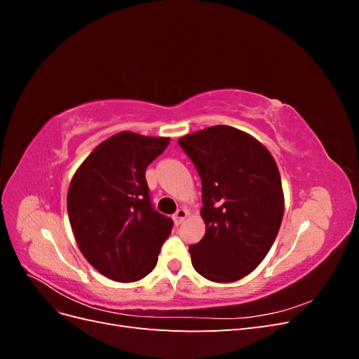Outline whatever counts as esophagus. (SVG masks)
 I'll use <instances>...</instances> for the list:
<instances>
[{
    "label": "esophagus",
    "instance_id": "obj_1",
    "mask_svg": "<svg viewBox=\"0 0 359 359\" xmlns=\"http://www.w3.org/2000/svg\"><path fill=\"white\" fill-rule=\"evenodd\" d=\"M187 215H189V211L186 208H180L175 214H173V222H175L177 224H180V223H182L184 220L187 219Z\"/></svg>",
    "mask_w": 359,
    "mask_h": 359
}]
</instances>
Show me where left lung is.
Returning a JSON list of instances; mask_svg holds the SVG:
<instances>
[{
  "instance_id": "obj_1",
  "label": "left lung",
  "mask_w": 359,
  "mask_h": 359,
  "mask_svg": "<svg viewBox=\"0 0 359 359\" xmlns=\"http://www.w3.org/2000/svg\"><path fill=\"white\" fill-rule=\"evenodd\" d=\"M202 180V240L189 247L193 268L232 283L257 268L274 244L285 194L274 157L243 130L212 126L178 139Z\"/></svg>"
}]
</instances>
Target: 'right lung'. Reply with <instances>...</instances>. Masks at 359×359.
I'll use <instances>...</instances> for the list:
<instances>
[{"instance_id":"right-lung-1","label":"right lung","mask_w":359,"mask_h":359,"mask_svg":"<svg viewBox=\"0 0 359 359\" xmlns=\"http://www.w3.org/2000/svg\"><path fill=\"white\" fill-rule=\"evenodd\" d=\"M169 137L121 132L103 140L74 172L67 211L83 257L104 277L132 283L156 268L173 222L153 210L145 169Z\"/></svg>"}]
</instances>
